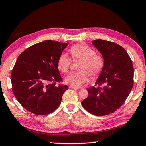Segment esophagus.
I'll list each match as a JSON object with an SVG mask.
<instances>
[{"instance_id": "1", "label": "esophagus", "mask_w": 146, "mask_h": 146, "mask_svg": "<svg viewBox=\"0 0 146 146\" xmlns=\"http://www.w3.org/2000/svg\"><path fill=\"white\" fill-rule=\"evenodd\" d=\"M69 88H71V89H73V90H77V89H78V88H76L75 87H74V86H69Z\"/></svg>"}]
</instances>
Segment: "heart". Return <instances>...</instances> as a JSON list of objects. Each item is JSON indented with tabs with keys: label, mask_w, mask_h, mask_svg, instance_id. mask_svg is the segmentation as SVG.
<instances>
[{
	"label": "heart",
	"mask_w": 146,
	"mask_h": 146,
	"mask_svg": "<svg viewBox=\"0 0 146 146\" xmlns=\"http://www.w3.org/2000/svg\"><path fill=\"white\" fill-rule=\"evenodd\" d=\"M70 52L74 60H82L78 70L80 71L72 73L65 78L66 83L74 87H80L88 82L89 76L96 78L100 75L104 68V58L96 54L95 51L87 44H78L71 47ZM71 60L67 53L63 52L59 56L57 65L62 72L68 73L71 66Z\"/></svg>",
	"instance_id": "b5f03b06"
}]
</instances>
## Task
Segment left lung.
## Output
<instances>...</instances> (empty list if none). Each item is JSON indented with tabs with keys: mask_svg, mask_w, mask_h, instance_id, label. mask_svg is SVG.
<instances>
[{
	"mask_svg": "<svg viewBox=\"0 0 146 146\" xmlns=\"http://www.w3.org/2000/svg\"><path fill=\"white\" fill-rule=\"evenodd\" d=\"M93 45L102 54L104 68L95 84L88 89V97L83 108L96 116L110 115L120 108L133 86L132 61L122 46L112 42L97 39Z\"/></svg>",
	"mask_w": 146,
	"mask_h": 146,
	"instance_id": "left-lung-1",
	"label": "left lung"
}]
</instances>
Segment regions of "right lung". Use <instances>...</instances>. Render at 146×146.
I'll return each instance as SVG.
<instances>
[{"label":"right lung","mask_w":146,"mask_h":146,"mask_svg":"<svg viewBox=\"0 0 146 146\" xmlns=\"http://www.w3.org/2000/svg\"><path fill=\"white\" fill-rule=\"evenodd\" d=\"M67 43L45 40L19 56L11 74L12 91L27 111L37 115L53 112L60 104L68 86L62 82L57 62Z\"/></svg>","instance_id":"add662e5"}]
</instances>
